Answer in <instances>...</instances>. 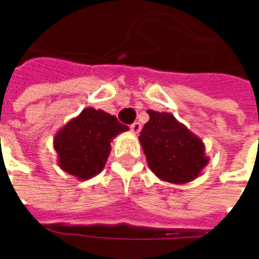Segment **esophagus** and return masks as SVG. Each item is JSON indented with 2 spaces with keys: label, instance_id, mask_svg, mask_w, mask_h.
<instances>
[{
  "label": "esophagus",
  "instance_id": "34e87169",
  "mask_svg": "<svg viewBox=\"0 0 259 259\" xmlns=\"http://www.w3.org/2000/svg\"><path fill=\"white\" fill-rule=\"evenodd\" d=\"M130 129H132V132H133L135 135H137V133L141 130V124L139 123V122H135V123L130 126Z\"/></svg>",
  "mask_w": 259,
  "mask_h": 259
}]
</instances>
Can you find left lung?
<instances>
[{
	"instance_id": "8db88e82",
	"label": "left lung",
	"mask_w": 259,
	"mask_h": 259,
	"mask_svg": "<svg viewBox=\"0 0 259 259\" xmlns=\"http://www.w3.org/2000/svg\"><path fill=\"white\" fill-rule=\"evenodd\" d=\"M147 112L150 120L139 140L152 174L175 185L197 179L209 162L202 140L172 113L152 109Z\"/></svg>"
}]
</instances>
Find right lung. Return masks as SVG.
I'll list each match as a JSON object with an SVG mask.
<instances>
[{"mask_svg":"<svg viewBox=\"0 0 259 259\" xmlns=\"http://www.w3.org/2000/svg\"><path fill=\"white\" fill-rule=\"evenodd\" d=\"M129 127L102 109L84 108L54 136L58 166L79 180L101 172L111 152V143Z\"/></svg>","mask_w":259,"mask_h":259,"instance_id":"add662e5","label":"right lung"}]
</instances>
